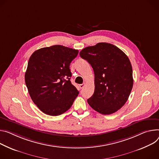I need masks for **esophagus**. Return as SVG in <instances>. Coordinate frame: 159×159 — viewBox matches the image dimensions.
Instances as JSON below:
<instances>
[{
    "mask_svg": "<svg viewBox=\"0 0 159 159\" xmlns=\"http://www.w3.org/2000/svg\"><path fill=\"white\" fill-rule=\"evenodd\" d=\"M85 85V83H83V84H80L79 85V87L81 88V89H82L84 87V85Z\"/></svg>",
    "mask_w": 159,
    "mask_h": 159,
    "instance_id": "obj_1",
    "label": "esophagus"
}]
</instances>
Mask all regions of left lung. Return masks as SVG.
<instances>
[{
  "label": "left lung",
  "instance_id": "obj_1",
  "mask_svg": "<svg viewBox=\"0 0 159 159\" xmlns=\"http://www.w3.org/2000/svg\"><path fill=\"white\" fill-rule=\"evenodd\" d=\"M94 73V92L88 99L96 111L110 115L126 103L133 86V68L127 55L117 46L100 42L80 52Z\"/></svg>",
  "mask_w": 159,
  "mask_h": 159
}]
</instances>
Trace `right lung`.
Instances as JSON below:
<instances>
[{
	"label": "right lung",
	"mask_w": 159,
	"mask_h": 159,
	"mask_svg": "<svg viewBox=\"0 0 159 159\" xmlns=\"http://www.w3.org/2000/svg\"><path fill=\"white\" fill-rule=\"evenodd\" d=\"M79 51L55 45L35 51L25 75L28 93L37 107L52 116L66 111L79 92L70 82V65Z\"/></svg>",
	"instance_id": "obj_1"
}]
</instances>
